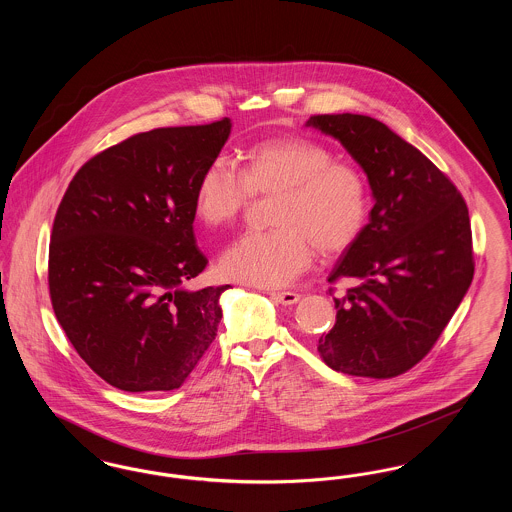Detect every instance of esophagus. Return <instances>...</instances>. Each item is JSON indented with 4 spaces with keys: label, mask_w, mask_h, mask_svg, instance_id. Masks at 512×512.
Returning <instances> with one entry per match:
<instances>
[{
    "label": "esophagus",
    "mask_w": 512,
    "mask_h": 512,
    "mask_svg": "<svg viewBox=\"0 0 512 512\" xmlns=\"http://www.w3.org/2000/svg\"><path fill=\"white\" fill-rule=\"evenodd\" d=\"M268 295H270L274 301L282 303V305H293V303H297V301L301 299V293L297 292H270Z\"/></svg>",
    "instance_id": "esophagus-1"
}]
</instances>
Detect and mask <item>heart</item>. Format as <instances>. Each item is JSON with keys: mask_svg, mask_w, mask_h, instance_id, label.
I'll return each mask as SVG.
<instances>
[{"mask_svg": "<svg viewBox=\"0 0 512 512\" xmlns=\"http://www.w3.org/2000/svg\"><path fill=\"white\" fill-rule=\"evenodd\" d=\"M236 169L211 161L195 182V215L207 226L234 224L253 197L272 195L267 232H251L220 257V272L263 288L286 286L313 263L315 247L334 255L353 244L368 220L361 171L334 159L322 142L276 134L244 147Z\"/></svg>", "mask_w": 512, "mask_h": 512, "instance_id": "obj_1", "label": "heart"}]
</instances>
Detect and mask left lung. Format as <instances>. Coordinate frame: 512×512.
Wrapping results in <instances>:
<instances>
[{"instance_id":"8db88e82","label":"left lung","mask_w":512,"mask_h":512,"mask_svg":"<svg viewBox=\"0 0 512 512\" xmlns=\"http://www.w3.org/2000/svg\"><path fill=\"white\" fill-rule=\"evenodd\" d=\"M307 124L340 140L365 169L376 201L328 278H355L357 286L334 297L336 324L318 340V353L343 374L399 376L432 351L472 282L466 201L384 122L340 113L313 115Z\"/></svg>"}]
</instances>
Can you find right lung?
<instances>
[{
  "mask_svg": "<svg viewBox=\"0 0 512 512\" xmlns=\"http://www.w3.org/2000/svg\"><path fill=\"white\" fill-rule=\"evenodd\" d=\"M230 119L140 132L74 174L51 230V307L76 353L122 391H171L215 341L220 293L180 290L207 267L195 182Z\"/></svg>",
  "mask_w": 512,
  "mask_h": 512,
  "instance_id": "1",
  "label": "right lung"
}]
</instances>
